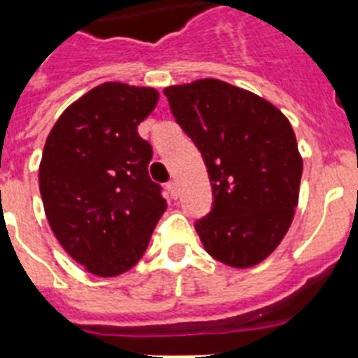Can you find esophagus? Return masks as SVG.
Segmentation results:
<instances>
[{
	"label": "esophagus",
	"instance_id": "obj_1",
	"mask_svg": "<svg viewBox=\"0 0 358 358\" xmlns=\"http://www.w3.org/2000/svg\"><path fill=\"white\" fill-rule=\"evenodd\" d=\"M167 191H169V196H171V199H178L180 189H178V184H176V182H169Z\"/></svg>",
	"mask_w": 358,
	"mask_h": 358
}]
</instances>
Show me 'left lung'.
<instances>
[{
  "instance_id": "obj_1",
  "label": "left lung",
  "mask_w": 358,
  "mask_h": 358,
  "mask_svg": "<svg viewBox=\"0 0 358 358\" xmlns=\"http://www.w3.org/2000/svg\"><path fill=\"white\" fill-rule=\"evenodd\" d=\"M163 92L212 182L213 210L195 224L204 249L238 269L260 264L282 241L299 202L303 157L292 124L266 98L213 78Z\"/></svg>"
}]
</instances>
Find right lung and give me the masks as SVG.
<instances>
[{"label":"right lung","mask_w":358,"mask_h":358,"mask_svg":"<svg viewBox=\"0 0 358 358\" xmlns=\"http://www.w3.org/2000/svg\"><path fill=\"white\" fill-rule=\"evenodd\" d=\"M157 100L154 87L106 81L64 109L44 145L38 187L48 223L96 277L131 269L167 210L148 176L152 148L137 134Z\"/></svg>","instance_id":"right-lung-1"}]
</instances>
